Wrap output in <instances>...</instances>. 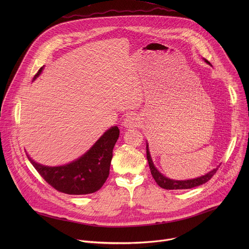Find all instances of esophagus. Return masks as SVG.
<instances>
[{"label": "esophagus", "mask_w": 249, "mask_h": 249, "mask_svg": "<svg viewBox=\"0 0 249 249\" xmlns=\"http://www.w3.org/2000/svg\"><path fill=\"white\" fill-rule=\"evenodd\" d=\"M139 119L136 115H128L124 121H123V126L126 128V129H133L135 127H137L139 125Z\"/></svg>", "instance_id": "1"}]
</instances>
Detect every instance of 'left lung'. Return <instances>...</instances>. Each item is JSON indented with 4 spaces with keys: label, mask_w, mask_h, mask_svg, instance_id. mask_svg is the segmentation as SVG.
<instances>
[{
    "label": "left lung",
    "mask_w": 249,
    "mask_h": 249,
    "mask_svg": "<svg viewBox=\"0 0 249 249\" xmlns=\"http://www.w3.org/2000/svg\"><path fill=\"white\" fill-rule=\"evenodd\" d=\"M205 60V59H204ZM205 62L209 65L210 62H208L207 60H205ZM147 159L149 161V165H150V169H151V173L154 177V179L156 180V182L159 184L160 187L163 188V189H167V190H178V189H190L193 187H197L199 185H202L204 183H206L207 181H209L212 176L216 173V171L218 170L219 166L218 165L216 168H213L211 171H209L208 173L196 177V178L193 179H186V180H176V179H171L168 178V177L164 176L162 173H160L159 171V169L155 166L154 161L152 160L151 154H150V150H149V144L147 142Z\"/></svg>",
    "instance_id": "8db88e82"
}]
</instances>
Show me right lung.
<instances>
[{
    "instance_id": "obj_1",
    "label": "right lung",
    "mask_w": 249,
    "mask_h": 249,
    "mask_svg": "<svg viewBox=\"0 0 249 249\" xmlns=\"http://www.w3.org/2000/svg\"><path fill=\"white\" fill-rule=\"evenodd\" d=\"M42 71L43 67L33 81L39 77ZM118 138V127H110L84 155L64 165H44L34 161L28 154L26 156L43 179L56 190L70 195H86L100 189L107 179L112 151Z\"/></svg>"
}]
</instances>
